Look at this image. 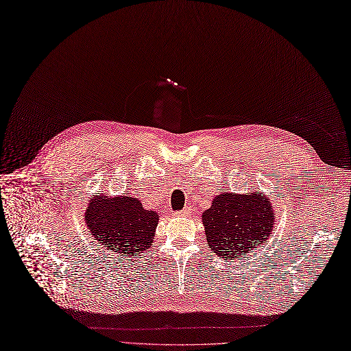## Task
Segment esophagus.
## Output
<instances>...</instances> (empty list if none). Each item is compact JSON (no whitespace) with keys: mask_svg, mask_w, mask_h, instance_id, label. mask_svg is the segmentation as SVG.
Returning <instances> with one entry per match:
<instances>
[{"mask_svg":"<svg viewBox=\"0 0 351 351\" xmlns=\"http://www.w3.org/2000/svg\"><path fill=\"white\" fill-rule=\"evenodd\" d=\"M186 213H188V209H184V210H179V212H176L175 215H176V217H185Z\"/></svg>","mask_w":351,"mask_h":351,"instance_id":"esophagus-1","label":"esophagus"}]
</instances>
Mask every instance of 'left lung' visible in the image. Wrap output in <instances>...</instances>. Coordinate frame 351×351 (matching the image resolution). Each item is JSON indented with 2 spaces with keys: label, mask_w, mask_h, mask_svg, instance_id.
I'll use <instances>...</instances> for the list:
<instances>
[{
  "label": "left lung",
  "mask_w": 351,
  "mask_h": 351,
  "mask_svg": "<svg viewBox=\"0 0 351 351\" xmlns=\"http://www.w3.org/2000/svg\"><path fill=\"white\" fill-rule=\"evenodd\" d=\"M208 245L221 258L232 260L247 255L268 242L274 212L269 199L260 193L238 195L222 192L202 213Z\"/></svg>",
  "instance_id": "left-lung-1"
}]
</instances>
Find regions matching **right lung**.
<instances>
[{"label":"right lung","instance_id":"obj_1","mask_svg":"<svg viewBox=\"0 0 351 351\" xmlns=\"http://www.w3.org/2000/svg\"><path fill=\"white\" fill-rule=\"evenodd\" d=\"M90 232L106 250L139 255L150 248L158 226V213L147 210L132 196L97 195L86 210Z\"/></svg>","mask_w":351,"mask_h":351}]
</instances>
